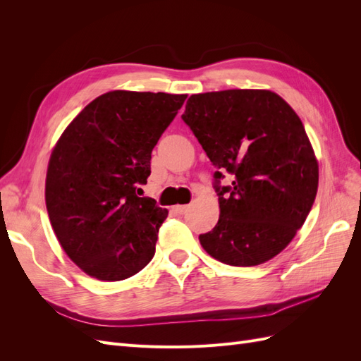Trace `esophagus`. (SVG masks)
Returning a JSON list of instances; mask_svg holds the SVG:
<instances>
[{"label": "esophagus", "mask_w": 361, "mask_h": 361, "mask_svg": "<svg viewBox=\"0 0 361 361\" xmlns=\"http://www.w3.org/2000/svg\"><path fill=\"white\" fill-rule=\"evenodd\" d=\"M188 204H176V206H173V209L174 211H176L178 214H180V215H183L185 212H187L188 211Z\"/></svg>", "instance_id": "34e87169"}]
</instances>
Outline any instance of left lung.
I'll return each mask as SVG.
<instances>
[{"label":"left lung","mask_w":361,"mask_h":361,"mask_svg":"<svg viewBox=\"0 0 361 361\" xmlns=\"http://www.w3.org/2000/svg\"><path fill=\"white\" fill-rule=\"evenodd\" d=\"M182 120L218 169L220 218L199 236L206 253L232 267L277 256L318 191V161L297 113L274 92L223 90L190 96ZM226 171L233 183L223 188Z\"/></svg>","instance_id":"obj_1"}]
</instances>
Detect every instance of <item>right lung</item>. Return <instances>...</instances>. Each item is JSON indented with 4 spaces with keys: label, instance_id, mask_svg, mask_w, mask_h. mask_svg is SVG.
Instances as JSON below:
<instances>
[{
    "label": "right lung",
    "instance_id": "right-lung-1",
    "mask_svg": "<svg viewBox=\"0 0 361 361\" xmlns=\"http://www.w3.org/2000/svg\"><path fill=\"white\" fill-rule=\"evenodd\" d=\"M187 94L114 90L64 129L47 173L45 200L60 245L85 274L118 281L155 255L169 212L140 197L152 150Z\"/></svg>",
    "mask_w": 361,
    "mask_h": 361
}]
</instances>
